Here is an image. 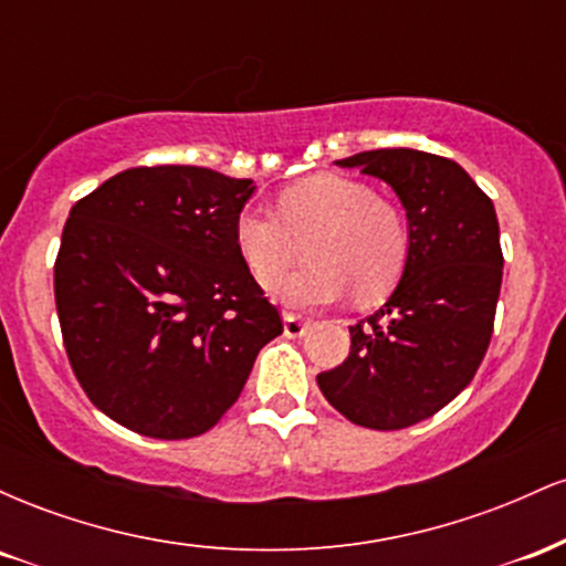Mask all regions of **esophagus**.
I'll return each mask as SVG.
<instances>
[{
    "mask_svg": "<svg viewBox=\"0 0 566 566\" xmlns=\"http://www.w3.org/2000/svg\"><path fill=\"white\" fill-rule=\"evenodd\" d=\"M311 329V324L295 314H284V335L287 337H303Z\"/></svg>",
    "mask_w": 566,
    "mask_h": 566,
    "instance_id": "obj_1",
    "label": "esophagus"
}]
</instances>
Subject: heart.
Here are the masks:
<instances>
[{"instance_id": "heart-1", "label": "heart", "mask_w": 566, "mask_h": 566, "mask_svg": "<svg viewBox=\"0 0 566 566\" xmlns=\"http://www.w3.org/2000/svg\"><path fill=\"white\" fill-rule=\"evenodd\" d=\"M233 239L261 284L275 282L294 262L297 243H310V269L271 287L276 301L290 308L335 303L350 290L359 303H378L405 276L412 250L399 207L346 175H311L284 188L276 216L244 207L233 223Z\"/></svg>"}]
</instances>
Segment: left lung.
<instances>
[{"label": "left lung", "instance_id": "obj_1", "mask_svg": "<svg viewBox=\"0 0 566 566\" xmlns=\"http://www.w3.org/2000/svg\"><path fill=\"white\" fill-rule=\"evenodd\" d=\"M335 165L394 188L412 250L386 305L348 327L346 361L316 382L350 423L399 431L450 405L490 348L503 282L497 216L471 175L437 154L378 148Z\"/></svg>", "mask_w": 566, "mask_h": 566}]
</instances>
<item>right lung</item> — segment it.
Instances as JSON below:
<instances>
[{
	"instance_id": "add662e5",
	"label": "right lung",
	"mask_w": 566,
	"mask_h": 566,
	"mask_svg": "<svg viewBox=\"0 0 566 566\" xmlns=\"http://www.w3.org/2000/svg\"><path fill=\"white\" fill-rule=\"evenodd\" d=\"M252 191L207 167H133L71 207L55 258L63 346L90 401L129 431H210L282 335L233 239Z\"/></svg>"
}]
</instances>
